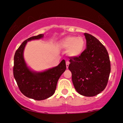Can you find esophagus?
Here are the masks:
<instances>
[{
  "label": "esophagus",
  "instance_id": "esophagus-1",
  "mask_svg": "<svg viewBox=\"0 0 123 123\" xmlns=\"http://www.w3.org/2000/svg\"><path fill=\"white\" fill-rule=\"evenodd\" d=\"M69 62L68 61H67L66 62V67H67V68H68V67H69Z\"/></svg>",
  "mask_w": 123,
  "mask_h": 123
}]
</instances>
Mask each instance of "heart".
Returning <instances> with one entry per match:
<instances>
[{"mask_svg": "<svg viewBox=\"0 0 123 123\" xmlns=\"http://www.w3.org/2000/svg\"><path fill=\"white\" fill-rule=\"evenodd\" d=\"M60 47L67 50V53L70 56H78L83 51L85 41L82 37L68 36L60 40Z\"/></svg>", "mask_w": 123, "mask_h": 123, "instance_id": "b5f03b06", "label": "heart"}]
</instances>
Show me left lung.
<instances>
[{"mask_svg":"<svg viewBox=\"0 0 123 123\" xmlns=\"http://www.w3.org/2000/svg\"><path fill=\"white\" fill-rule=\"evenodd\" d=\"M86 49L80 56L70 57L68 69L74 88L80 95L92 97L106 87L111 70L106 49L95 37L85 33Z\"/></svg>","mask_w":123,"mask_h":123,"instance_id":"8db88e82","label":"left lung"}]
</instances>
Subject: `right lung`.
<instances>
[{"mask_svg": "<svg viewBox=\"0 0 123 123\" xmlns=\"http://www.w3.org/2000/svg\"><path fill=\"white\" fill-rule=\"evenodd\" d=\"M43 36L40 34L25 40L16 50L14 56L13 75L18 88L25 96L35 100H43L53 95L59 79L66 69L64 60L57 67L43 72H32L27 67L23 55L27 43Z\"/></svg>", "mask_w": 123, "mask_h": 123, "instance_id": "1", "label": "right lung"}]
</instances>
